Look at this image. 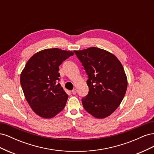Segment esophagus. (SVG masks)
Returning a JSON list of instances; mask_svg holds the SVG:
<instances>
[{"label": "esophagus", "instance_id": "esophagus-1", "mask_svg": "<svg viewBox=\"0 0 154 154\" xmlns=\"http://www.w3.org/2000/svg\"><path fill=\"white\" fill-rule=\"evenodd\" d=\"M76 92H77V90L76 89V88H74V89L72 91V94H76Z\"/></svg>", "mask_w": 154, "mask_h": 154}]
</instances>
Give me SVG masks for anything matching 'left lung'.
Masks as SVG:
<instances>
[{"instance_id": "obj_1", "label": "left lung", "mask_w": 154, "mask_h": 154, "mask_svg": "<svg viewBox=\"0 0 154 154\" xmlns=\"http://www.w3.org/2000/svg\"><path fill=\"white\" fill-rule=\"evenodd\" d=\"M88 80V94L82 100L85 110L93 117L103 119L118 109L127 91L128 81L118 58L96 47L74 51Z\"/></svg>"}]
</instances>
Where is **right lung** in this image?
<instances>
[{
  "label": "right lung",
  "instance_id": "add662e5",
  "mask_svg": "<svg viewBox=\"0 0 154 154\" xmlns=\"http://www.w3.org/2000/svg\"><path fill=\"white\" fill-rule=\"evenodd\" d=\"M74 54L71 51L45 49L34 54L20 74V84L26 101L40 117L49 119L66 105L68 95L60 83L59 66Z\"/></svg>",
  "mask_w": 154,
  "mask_h": 154
}]
</instances>
